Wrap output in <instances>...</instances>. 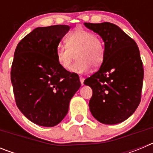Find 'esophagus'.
Listing matches in <instances>:
<instances>
[{"instance_id":"34e87169","label":"esophagus","mask_w":153,"mask_h":153,"mask_svg":"<svg viewBox=\"0 0 153 153\" xmlns=\"http://www.w3.org/2000/svg\"><path fill=\"white\" fill-rule=\"evenodd\" d=\"M79 79H80L81 84L83 85V82H84V78H83V76H79Z\"/></svg>"}]
</instances>
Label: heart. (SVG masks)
Instances as JSON below:
<instances>
[{
  "label": "heart",
  "instance_id": "obj_1",
  "mask_svg": "<svg viewBox=\"0 0 153 153\" xmlns=\"http://www.w3.org/2000/svg\"><path fill=\"white\" fill-rule=\"evenodd\" d=\"M66 47L60 46L56 51L58 64L65 70H69L76 54L77 62L71 71L83 74L93 67H99L105 59V47L98 36L90 31L76 29L68 33L64 39Z\"/></svg>",
  "mask_w": 153,
  "mask_h": 153
}]
</instances>
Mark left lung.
Instances as JSON below:
<instances>
[{"instance_id":"left-lung-1","label":"left lung","mask_w":153,"mask_h":153,"mask_svg":"<svg viewBox=\"0 0 153 153\" xmlns=\"http://www.w3.org/2000/svg\"><path fill=\"white\" fill-rule=\"evenodd\" d=\"M84 25L98 33L105 44L100 68L84 80L93 90L90 112L103 124L120 123L134 113L141 100L144 70L140 50L135 40L116 24Z\"/></svg>"}]
</instances>
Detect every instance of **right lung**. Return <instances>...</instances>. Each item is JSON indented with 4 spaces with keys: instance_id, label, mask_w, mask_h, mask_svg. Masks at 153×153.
Instances as JSON below:
<instances>
[{
    "instance_id": "right-lung-1",
    "label": "right lung",
    "mask_w": 153,
    "mask_h": 153,
    "mask_svg": "<svg viewBox=\"0 0 153 153\" xmlns=\"http://www.w3.org/2000/svg\"><path fill=\"white\" fill-rule=\"evenodd\" d=\"M67 25L35 28L19 42L10 71L15 102L31 122L46 127L60 123L81 86L75 73L58 64L56 51Z\"/></svg>"
}]
</instances>
